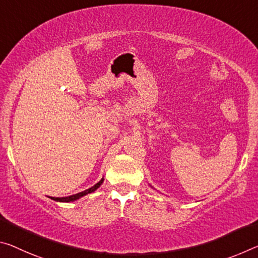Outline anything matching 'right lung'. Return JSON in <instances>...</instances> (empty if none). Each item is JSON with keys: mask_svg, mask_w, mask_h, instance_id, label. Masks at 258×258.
<instances>
[{"mask_svg": "<svg viewBox=\"0 0 258 258\" xmlns=\"http://www.w3.org/2000/svg\"><path fill=\"white\" fill-rule=\"evenodd\" d=\"M103 180H104V179L102 178L101 180L96 183V185H94L93 187L88 188V189H86L84 191H80V193H78V194L71 195V196H67V198H51V196H50V199L54 200V201H57V202H73V201H76V200H78V199L83 198V196H85V195H87L89 193H93V191H95L97 188H99L102 185V182H103Z\"/></svg>", "mask_w": 258, "mask_h": 258, "instance_id": "obj_1", "label": "right lung"}]
</instances>
